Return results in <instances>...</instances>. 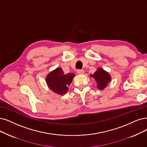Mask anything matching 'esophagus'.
I'll use <instances>...</instances> for the list:
<instances>
[{
    "instance_id": "34e87169",
    "label": "esophagus",
    "mask_w": 147,
    "mask_h": 147,
    "mask_svg": "<svg viewBox=\"0 0 147 147\" xmlns=\"http://www.w3.org/2000/svg\"><path fill=\"white\" fill-rule=\"evenodd\" d=\"M77 73L79 75H82L84 74V71L83 69H78L77 71Z\"/></svg>"
}]
</instances>
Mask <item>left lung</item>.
Listing matches in <instances>:
<instances>
[{
    "mask_svg": "<svg viewBox=\"0 0 147 147\" xmlns=\"http://www.w3.org/2000/svg\"><path fill=\"white\" fill-rule=\"evenodd\" d=\"M90 76L95 80L97 83V88L100 90L105 89L111 80L110 74L102 68H97L94 74H90Z\"/></svg>",
    "mask_w": 147,
    "mask_h": 147,
    "instance_id": "left-lung-1",
    "label": "left lung"
}]
</instances>
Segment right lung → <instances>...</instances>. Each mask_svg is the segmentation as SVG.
Wrapping results in <instances>:
<instances>
[{
	"mask_svg": "<svg viewBox=\"0 0 147 147\" xmlns=\"http://www.w3.org/2000/svg\"><path fill=\"white\" fill-rule=\"evenodd\" d=\"M75 76L72 73L65 74L61 68L57 67L47 74L46 82L48 88L54 93L62 96L67 93L68 86L72 82Z\"/></svg>",
	"mask_w": 147,
	"mask_h": 147,
	"instance_id": "add662e5",
	"label": "right lung"
}]
</instances>
